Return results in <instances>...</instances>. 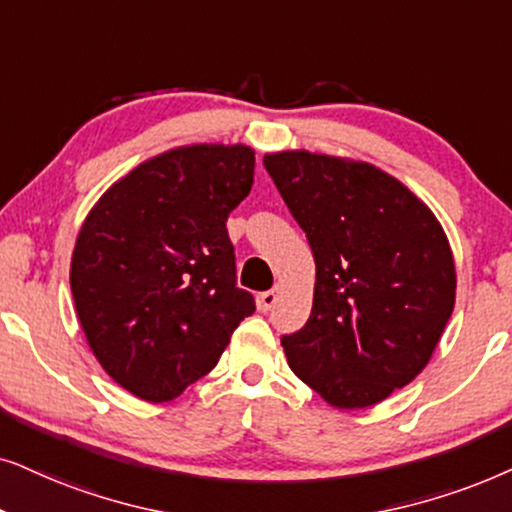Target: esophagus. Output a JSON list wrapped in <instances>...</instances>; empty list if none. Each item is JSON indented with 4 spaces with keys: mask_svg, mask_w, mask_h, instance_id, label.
<instances>
[{
    "mask_svg": "<svg viewBox=\"0 0 512 512\" xmlns=\"http://www.w3.org/2000/svg\"><path fill=\"white\" fill-rule=\"evenodd\" d=\"M278 297H281V288H271V290L262 292V295L257 297V304H260L262 311H269V309H274V306H276Z\"/></svg>",
    "mask_w": 512,
    "mask_h": 512,
    "instance_id": "1",
    "label": "esophagus"
}]
</instances>
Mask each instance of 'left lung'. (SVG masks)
<instances>
[{
	"label": "left lung",
	"instance_id": "1",
	"mask_svg": "<svg viewBox=\"0 0 512 512\" xmlns=\"http://www.w3.org/2000/svg\"><path fill=\"white\" fill-rule=\"evenodd\" d=\"M264 168L316 260L311 316L281 339L292 372L337 410L377 405L424 370L454 311L445 231L372 163L295 149Z\"/></svg>",
	"mask_w": 512,
	"mask_h": 512
}]
</instances>
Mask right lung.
<instances>
[{"instance_id": "right-lung-1", "label": "right lung", "mask_w": 512, "mask_h": 512, "mask_svg": "<svg viewBox=\"0 0 512 512\" xmlns=\"http://www.w3.org/2000/svg\"><path fill=\"white\" fill-rule=\"evenodd\" d=\"M252 175L245 145L175 147L114 182L81 224L74 309L102 370L135 398L168 403L206 377L255 311L227 234Z\"/></svg>"}]
</instances>
